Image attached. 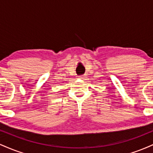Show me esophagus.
Returning a JSON list of instances; mask_svg holds the SVG:
<instances>
[{
	"instance_id": "obj_1",
	"label": "esophagus",
	"mask_w": 153,
	"mask_h": 153,
	"mask_svg": "<svg viewBox=\"0 0 153 153\" xmlns=\"http://www.w3.org/2000/svg\"><path fill=\"white\" fill-rule=\"evenodd\" d=\"M79 78L80 79H82V80H84V79L85 78V75H80V76H79Z\"/></svg>"
}]
</instances>
